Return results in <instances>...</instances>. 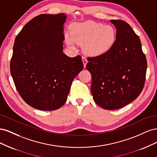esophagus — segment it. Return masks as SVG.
I'll return each instance as SVG.
<instances>
[{"instance_id": "obj_1", "label": "esophagus", "mask_w": 157, "mask_h": 157, "mask_svg": "<svg viewBox=\"0 0 157 157\" xmlns=\"http://www.w3.org/2000/svg\"><path fill=\"white\" fill-rule=\"evenodd\" d=\"M82 63H83V65H84V67H86V64L88 63V60L84 58V57H82Z\"/></svg>"}]
</instances>
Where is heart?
Returning <instances> with one entry per match:
<instances>
[{
  "mask_svg": "<svg viewBox=\"0 0 157 157\" xmlns=\"http://www.w3.org/2000/svg\"><path fill=\"white\" fill-rule=\"evenodd\" d=\"M67 44L75 50L76 44L83 45V51L89 56L96 57L106 54L115 44L116 31L111 25L95 21L77 23L71 32L65 33Z\"/></svg>",
  "mask_w": 157,
  "mask_h": 157,
  "instance_id": "b5f03b06",
  "label": "heart"
}]
</instances>
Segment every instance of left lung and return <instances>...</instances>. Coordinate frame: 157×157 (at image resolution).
<instances>
[{
    "label": "left lung",
    "mask_w": 157,
    "mask_h": 157,
    "mask_svg": "<svg viewBox=\"0 0 157 157\" xmlns=\"http://www.w3.org/2000/svg\"><path fill=\"white\" fill-rule=\"evenodd\" d=\"M117 29L116 40L106 54L88 58L92 75L91 91L99 106L107 110L124 107L138 97L144 88L147 59L137 36L129 24L110 20Z\"/></svg>",
    "instance_id": "8db88e82"
}]
</instances>
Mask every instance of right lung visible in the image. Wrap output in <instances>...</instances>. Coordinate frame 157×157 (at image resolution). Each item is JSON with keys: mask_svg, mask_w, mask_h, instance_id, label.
<instances>
[{"mask_svg": "<svg viewBox=\"0 0 157 157\" xmlns=\"http://www.w3.org/2000/svg\"><path fill=\"white\" fill-rule=\"evenodd\" d=\"M65 13L40 14L27 23L14 42L10 72L28 105L54 111L64 105L73 79L83 69L81 56L63 52Z\"/></svg>", "mask_w": 157, "mask_h": 157, "instance_id": "obj_1", "label": "right lung"}]
</instances>
